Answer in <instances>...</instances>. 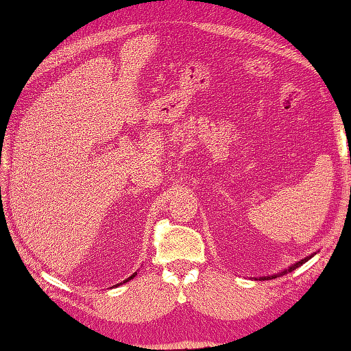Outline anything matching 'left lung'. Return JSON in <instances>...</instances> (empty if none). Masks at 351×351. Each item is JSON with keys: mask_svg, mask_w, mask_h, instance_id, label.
I'll list each match as a JSON object with an SVG mask.
<instances>
[{"mask_svg": "<svg viewBox=\"0 0 351 351\" xmlns=\"http://www.w3.org/2000/svg\"><path fill=\"white\" fill-rule=\"evenodd\" d=\"M313 256H315V254H313ZM313 256H308V257L302 258V261H299V262H295V263H294V265H291L289 268H286V270H285V271L278 273V275H271V276H262V278H261V280H273V278H276V276L286 275V273H289V271H292V270H295V268H297V267H300V265H302V263H305L306 261H308V258H311V257H313Z\"/></svg>", "mask_w": 351, "mask_h": 351, "instance_id": "1", "label": "left lung"}]
</instances>
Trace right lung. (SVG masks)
Returning a JSON list of instances; mask_svg holds the SVG:
<instances>
[{
    "instance_id": "right-lung-1",
    "label": "right lung",
    "mask_w": 351,
    "mask_h": 351,
    "mask_svg": "<svg viewBox=\"0 0 351 351\" xmlns=\"http://www.w3.org/2000/svg\"><path fill=\"white\" fill-rule=\"evenodd\" d=\"M136 275H137V271H136V273H134V275H131V276H129V278H128V280H124L123 282H128L129 280H132V278H134V276H136ZM117 286H118V285H117Z\"/></svg>"
}]
</instances>
